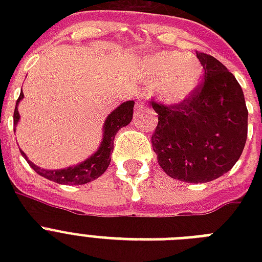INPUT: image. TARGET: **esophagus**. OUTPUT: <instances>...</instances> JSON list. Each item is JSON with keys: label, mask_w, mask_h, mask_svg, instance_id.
<instances>
[{"label": "esophagus", "mask_w": 262, "mask_h": 262, "mask_svg": "<svg viewBox=\"0 0 262 262\" xmlns=\"http://www.w3.org/2000/svg\"><path fill=\"white\" fill-rule=\"evenodd\" d=\"M143 104H145V100H144V96H140V100H137V102H136V106L141 107Z\"/></svg>", "instance_id": "esophagus-1"}]
</instances>
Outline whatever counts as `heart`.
I'll return each instance as SVG.
<instances>
[{"label": "heart", "mask_w": 262, "mask_h": 262, "mask_svg": "<svg viewBox=\"0 0 262 262\" xmlns=\"http://www.w3.org/2000/svg\"><path fill=\"white\" fill-rule=\"evenodd\" d=\"M203 71L200 63L182 51H162L149 61V76L159 83L164 102L179 103L195 90Z\"/></svg>", "instance_id": "obj_1"}]
</instances>
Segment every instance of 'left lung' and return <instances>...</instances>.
Here are the masks:
<instances>
[{
    "label": "left lung",
    "mask_w": 262,
    "mask_h": 262,
    "mask_svg": "<svg viewBox=\"0 0 262 262\" xmlns=\"http://www.w3.org/2000/svg\"><path fill=\"white\" fill-rule=\"evenodd\" d=\"M204 79L185 100L164 104L152 99L158 126L152 148L163 171L187 183H204L230 171L248 139L244 91L215 57L195 51Z\"/></svg>",
    "instance_id": "8db88e82"
}]
</instances>
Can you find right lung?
I'll use <instances>...</instances> for the list:
<instances>
[{"label":"right lung","mask_w":262,"mask_h":262,"mask_svg":"<svg viewBox=\"0 0 262 262\" xmlns=\"http://www.w3.org/2000/svg\"><path fill=\"white\" fill-rule=\"evenodd\" d=\"M23 92L18 96L17 102H16V108L13 113V123L18 122L17 104L23 99ZM133 107H135V102L129 100V102L122 103L121 106L117 107L108 117H107L106 122H104V135H103V141L99 147L98 152L91 156L90 159H87L83 163L77 164L75 167H68L63 170H45L38 166H35L34 163H31L30 160L27 159L26 154L23 151L21 155L26 158L31 167L34 168L35 171L39 175H42L45 178L50 179L53 182L63 183V185H83V183H88L94 179L99 178L103 172L106 171L108 164L111 160V154H113V148H114V139L115 135L118 133L121 127L126 126L127 123L132 121L133 117Z\"/></svg>","instance_id":"right-lung-1"}]
</instances>
